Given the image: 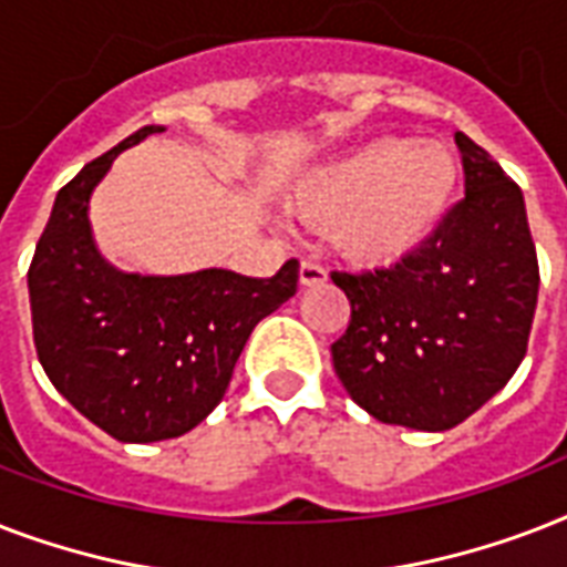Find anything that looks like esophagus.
<instances>
[{"mask_svg": "<svg viewBox=\"0 0 567 567\" xmlns=\"http://www.w3.org/2000/svg\"><path fill=\"white\" fill-rule=\"evenodd\" d=\"M327 282V270L315 261H302L300 265V285L302 288H315V285Z\"/></svg>", "mask_w": 567, "mask_h": 567, "instance_id": "obj_1", "label": "esophagus"}]
</instances>
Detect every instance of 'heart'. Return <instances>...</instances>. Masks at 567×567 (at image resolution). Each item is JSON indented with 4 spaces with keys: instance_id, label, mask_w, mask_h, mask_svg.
<instances>
[{
    "instance_id": "obj_1",
    "label": "heart",
    "mask_w": 567,
    "mask_h": 567,
    "mask_svg": "<svg viewBox=\"0 0 567 567\" xmlns=\"http://www.w3.org/2000/svg\"><path fill=\"white\" fill-rule=\"evenodd\" d=\"M458 162L439 141L373 137L302 173L288 203L359 267H394L439 229Z\"/></svg>"
}]
</instances>
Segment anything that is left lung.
I'll use <instances>...</instances> for the list:
<instances>
[{
  "label": "left lung",
  "instance_id": "obj_1",
  "mask_svg": "<svg viewBox=\"0 0 567 567\" xmlns=\"http://www.w3.org/2000/svg\"><path fill=\"white\" fill-rule=\"evenodd\" d=\"M465 199L412 258L332 274L350 327L332 344L347 394L382 423L444 432L518 371L538 300L536 244L515 182L456 132Z\"/></svg>",
  "mask_w": 567,
  "mask_h": 567
}]
</instances>
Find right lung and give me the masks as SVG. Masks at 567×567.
<instances>
[{
  "instance_id": "add662e5",
  "label": "right lung",
  "mask_w": 567,
  "mask_h": 567,
  "mask_svg": "<svg viewBox=\"0 0 567 567\" xmlns=\"http://www.w3.org/2000/svg\"><path fill=\"white\" fill-rule=\"evenodd\" d=\"M164 126H144L84 164L58 190L29 267L38 359L66 403L123 444L179 439L229 388L249 332L297 293L300 265L270 279L223 267L179 276L123 274L93 244V188L123 150Z\"/></svg>"
}]
</instances>
